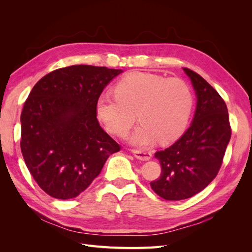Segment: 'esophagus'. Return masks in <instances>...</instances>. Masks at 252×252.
Listing matches in <instances>:
<instances>
[{"label":"esophagus","instance_id":"34e87169","mask_svg":"<svg viewBox=\"0 0 252 252\" xmlns=\"http://www.w3.org/2000/svg\"><path fill=\"white\" fill-rule=\"evenodd\" d=\"M132 154L133 156L136 158L141 159V161H149V159L151 158L152 155L150 154V152H147V151H141V150H136V149H133L132 150Z\"/></svg>","mask_w":252,"mask_h":252}]
</instances>
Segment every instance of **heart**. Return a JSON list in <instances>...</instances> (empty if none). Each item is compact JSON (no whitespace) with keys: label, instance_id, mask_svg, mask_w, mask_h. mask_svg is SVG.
<instances>
[{"label":"heart","instance_id":"b5f03b06","mask_svg":"<svg viewBox=\"0 0 252 252\" xmlns=\"http://www.w3.org/2000/svg\"><path fill=\"white\" fill-rule=\"evenodd\" d=\"M97 96V118L108 130L124 135L135 121L141 125L132 133L131 142L147 146L156 141L168 144L180 138L192 111L193 95L182 79H166L149 72H131Z\"/></svg>","mask_w":252,"mask_h":252}]
</instances>
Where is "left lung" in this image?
I'll return each instance as SVG.
<instances>
[{"instance_id":"1","label":"left lung","mask_w":252,"mask_h":252,"mask_svg":"<svg viewBox=\"0 0 252 252\" xmlns=\"http://www.w3.org/2000/svg\"><path fill=\"white\" fill-rule=\"evenodd\" d=\"M183 69L195 90L194 118L177 142L156 152L162 172L150 183L152 190L167 201L189 199L207 187L222 166L231 136L223 98L200 74L188 68Z\"/></svg>"}]
</instances>
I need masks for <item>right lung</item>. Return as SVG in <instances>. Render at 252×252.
I'll return each instance as SVG.
<instances>
[{
  "instance_id": "1",
  "label": "right lung",
  "mask_w": 252,
  "mask_h": 252,
  "mask_svg": "<svg viewBox=\"0 0 252 252\" xmlns=\"http://www.w3.org/2000/svg\"><path fill=\"white\" fill-rule=\"evenodd\" d=\"M121 69L90 65L60 68L33 86L21 114V150L45 192L78 196L120 145L96 119L95 101Z\"/></svg>"
}]
</instances>
